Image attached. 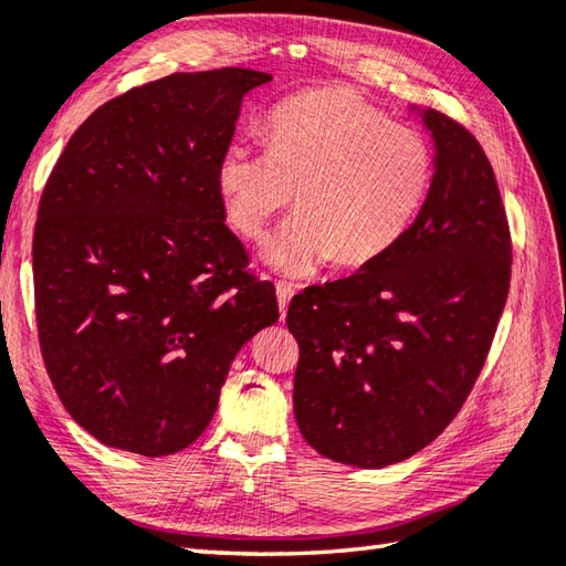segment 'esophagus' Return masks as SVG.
Masks as SVG:
<instances>
[{
  "mask_svg": "<svg viewBox=\"0 0 566 566\" xmlns=\"http://www.w3.org/2000/svg\"><path fill=\"white\" fill-rule=\"evenodd\" d=\"M274 286H276V302H280V314L284 318L286 306H290L292 296H294V290H292V284H286V282H276Z\"/></svg>",
  "mask_w": 566,
  "mask_h": 566,
  "instance_id": "34e87169",
  "label": "esophagus"
}]
</instances>
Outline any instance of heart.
<instances>
[{"label":"heart","mask_w":566,"mask_h":566,"mask_svg":"<svg viewBox=\"0 0 566 566\" xmlns=\"http://www.w3.org/2000/svg\"><path fill=\"white\" fill-rule=\"evenodd\" d=\"M264 144L268 151L230 147L216 188L242 240H262L294 191L296 216L264 248L270 268L290 276L331 260L348 270L378 262L412 228L434 181L422 132L340 87L286 99Z\"/></svg>","instance_id":"heart-1"}]
</instances>
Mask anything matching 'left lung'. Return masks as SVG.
<instances>
[{"mask_svg":"<svg viewBox=\"0 0 566 566\" xmlns=\"http://www.w3.org/2000/svg\"><path fill=\"white\" fill-rule=\"evenodd\" d=\"M434 181L405 238L286 312L294 417L321 457L382 469L431 444L467 402L511 290V228L491 161L459 122L422 109Z\"/></svg>","mask_w":566,"mask_h":566,"instance_id":"obj_1","label":"left lung"}]
</instances>
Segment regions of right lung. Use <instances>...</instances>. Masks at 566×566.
<instances>
[{"instance_id":"add662e5","label":"right lung","mask_w":566,"mask_h":566,"mask_svg":"<svg viewBox=\"0 0 566 566\" xmlns=\"http://www.w3.org/2000/svg\"><path fill=\"white\" fill-rule=\"evenodd\" d=\"M270 73H174L75 129L33 230L41 356L63 407L107 447L166 457L203 434L238 350L280 318L245 272L216 171Z\"/></svg>"}]
</instances>
